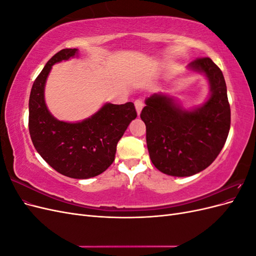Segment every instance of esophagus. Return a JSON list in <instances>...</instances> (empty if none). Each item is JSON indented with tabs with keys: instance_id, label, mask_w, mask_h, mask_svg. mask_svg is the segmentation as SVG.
Returning <instances> with one entry per match:
<instances>
[{
	"instance_id": "obj_1",
	"label": "esophagus",
	"mask_w": 256,
	"mask_h": 256,
	"mask_svg": "<svg viewBox=\"0 0 256 256\" xmlns=\"http://www.w3.org/2000/svg\"><path fill=\"white\" fill-rule=\"evenodd\" d=\"M134 106H136V110L138 115H140V113H141V111H142V109H143V106H144L143 100H141V99H138V100H136Z\"/></svg>"
}]
</instances>
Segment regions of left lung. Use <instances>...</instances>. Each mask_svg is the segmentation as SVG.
<instances>
[{"instance_id":"left-lung-1","label":"left lung","mask_w":256,"mask_h":256,"mask_svg":"<svg viewBox=\"0 0 256 256\" xmlns=\"http://www.w3.org/2000/svg\"><path fill=\"white\" fill-rule=\"evenodd\" d=\"M205 76L209 96L200 106L184 109L164 92L145 99L141 118L146 126V143L152 164L176 177L192 176L210 166L228 136L230 109L226 80L209 58L187 66Z\"/></svg>"}]
</instances>
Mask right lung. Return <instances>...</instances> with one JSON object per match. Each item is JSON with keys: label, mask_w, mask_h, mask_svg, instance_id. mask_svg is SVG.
<instances>
[{"label": "right lung", "mask_w": 256, "mask_h": 256, "mask_svg": "<svg viewBox=\"0 0 256 256\" xmlns=\"http://www.w3.org/2000/svg\"><path fill=\"white\" fill-rule=\"evenodd\" d=\"M78 49L53 56L34 81L28 100V130L37 152L62 175L88 180L104 172L114 161L116 145L136 118L132 102L104 104L90 118L69 122L54 118L44 100L52 66L78 56Z\"/></svg>", "instance_id": "add662e5"}]
</instances>
